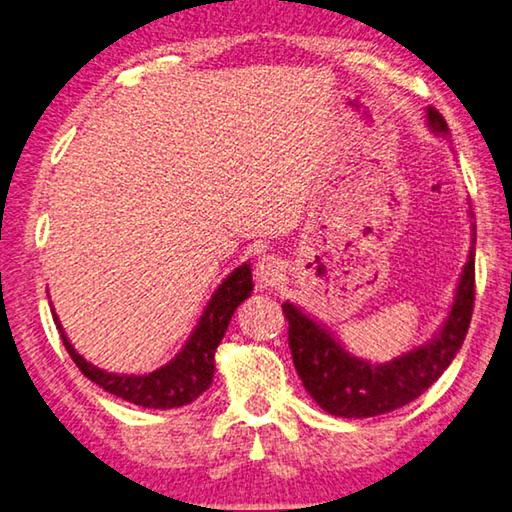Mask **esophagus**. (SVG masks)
I'll return each instance as SVG.
<instances>
[{
	"label": "esophagus",
	"instance_id": "34e87169",
	"mask_svg": "<svg viewBox=\"0 0 512 512\" xmlns=\"http://www.w3.org/2000/svg\"><path fill=\"white\" fill-rule=\"evenodd\" d=\"M254 276L261 288H274L283 281V265L279 263V258L261 256L254 265Z\"/></svg>",
	"mask_w": 512,
	"mask_h": 512
}]
</instances>
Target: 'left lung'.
Segmentation results:
<instances>
[{"mask_svg":"<svg viewBox=\"0 0 512 512\" xmlns=\"http://www.w3.org/2000/svg\"><path fill=\"white\" fill-rule=\"evenodd\" d=\"M429 127L438 136H447L449 127L435 108L426 111ZM474 242L460 274L454 306L435 338L388 363L351 356L320 322L286 301L283 313L288 320V345L292 363L308 395L320 408L335 417H374L410 404L440 379L451 360L463 347L474 308Z\"/></svg>","mask_w":512,"mask_h":512,"instance_id":"left-lung-1","label":"left lung"}]
</instances>
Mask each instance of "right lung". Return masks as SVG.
Instances as JSON below:
<instances>
[{
	"label": "right lung",
	"mask_w": 512,
	"mask_h": 512,
	"mask_svg": "<svg viewBox=\"0 0 512 512\" xmlns=\"http://www.w3.org/2000/svg\"><path fill=\"white\" fill-rule=\"evenodd\" d=\"M254 283H251V267L245 263L233 270L222 286L215 290V295L208 301L204 315L199 317L195 331L177 356L170 363L158 367L149 374H113L104 372L88 363L86 358L77 354V349L70 345L63 331L61 322L54 313L56 329L61 333L67 354L72 356L83 376H88L92 383L104 388L111 395L120 397L142 408H179L195 401L201 392L208 390L215 374V349L220 345L226 329H229L231 315L245 301Z\"/></svg>",
	"instance_id": "obj_1"
}]
</instances>
